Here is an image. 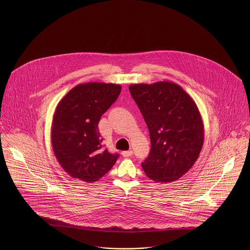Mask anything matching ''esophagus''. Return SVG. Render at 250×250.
Segmentation results:
<instances>
[{"instance_id":"34e87169","label":"esophagus","mask_w":250,"mask_h":250,"mask_svg":"<svg viewBox=\"0 0 250 250\" xmlns=\"http://www.w3.org/2000/svg\"><path fill=\"white\" fill-rule=\"evenodd\" d=\"M132 155H133V151H132V150L122 152V156H123L124 158H128V157H131Z\"/></svg>"}]
</instances>
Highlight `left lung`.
I'll use <instances>...</instances> for the list:
<instances>
[{
  "label": "left lung",
  "mask_w": 250,
  "mask_h": 250,
  "mask_svg": "<svg viewBox=\"0 0 250 250\" xmlns=\"http://www.w3.org/2000/svg\"><path fill=\"white\" fill-rule=\"evenodd\" d=\"M129 91L149 130L151 149L142 162L157 183L174 182L194 165L205 131L195 102L178 84H132Z\"/></svg>",
  "instance_id": "1"
}]
</instances>
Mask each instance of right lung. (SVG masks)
<instances>
[{
  "label": "right lung",
  "mask_w": 250,
  "mask_h": 250,
  "mask_svg": "<svg viewBox=\"0 0 250 250\" xmlns=\"http://www.w3.org/2000/svg\"><path fill=\"white\" fill-rule=\"evenodd\" d=\"M121 89L119 84H79L57 105L51 143L56 159L70 177L97 182L115 164L119 155L111 154L104 146L98 124Z\"/></svg>",
  "instance_id": "add662e5"
}]
</instances>
